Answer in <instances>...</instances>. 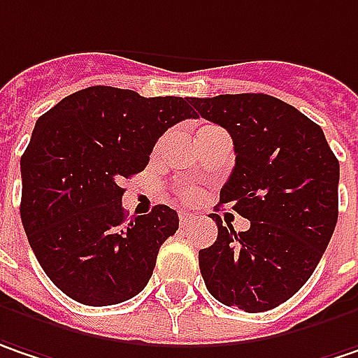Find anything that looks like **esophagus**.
<instances>
[{
	"mask_svg": "<svg viewBox=\"0 0 358 358\" xmlns=\"http://www.w3.org/2000/svg\"><path fill=\"white\" fill-rule=\"evenodd\" d=\"M196 221V215H192V213H186V210H182L180 213V224H190V222H194Z\"/></svg>",
	"mask_w": 358,
	"mask_h": 358,
	"instance_id": "1",
	"label": "esophagus"
}]
</instances>
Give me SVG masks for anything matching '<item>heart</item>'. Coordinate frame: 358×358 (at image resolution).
Wrapping results in <instances>:
<instances>
[{
  "label": "heart",
  "instance_id": "b5f03b06",
  "mask_svg": "<svg viewBox=\"0 0 358 358\" xmlns=\"http://www.w3.org/2000/svg\"><path fill=\"white\" fill-rule=\"evenodd\" d=\"M213 129H217V127H204V129H200V134H206V131H213ZM178 199L184 200V202H194V200L199 199V190L196 188H188V186L178 188Z\"/></svg>",
  "mask_w": 358,
  "mask_h": 358
}]
</instances>
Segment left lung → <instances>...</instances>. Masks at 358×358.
<instances>
[{
	"label": "left lung",
	"mask_w": 358,
	"mask_h": 358,
	"mask_svg": "<svg viewBox=\"0 0 358 358\" xmlns=\"http://www.w3.org/2000/svg\"><path fill=\"white\" fill-rule=\"evenodd\" d=\"M192 105L231 134L235 168L221 204L251 221L237 233L210 215L219 235L199 251L200 273L221 304L271 310L310 280L334 233L338 159L320 125L275 96L219 95Z\"/></svg>",
	"instance_id": "left-lung-1"
}]
</instances>
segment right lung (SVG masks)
<instances>
[{
    "mask_svg": "<svg viewBox=\"0 0 358 358\" xmlns=\"http://www.w3.org/2000/svg\"><path fill=\"white\" fill-rule=\"evenodd\" d=\"M196 117L190 96H141L89 87L36 121L22 156L20 215L52 284L85 306L121 304L154 273L178 215L156 204L125 217L121 182L139 174L162 134Z\"/></svg>",
    "mask_w": 358,
    "mask_h": 358,
    "instance_id": "right-lung-1",
    "label": "right lung"
}]
</instances>
